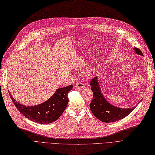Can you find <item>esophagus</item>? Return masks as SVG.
I'll use <instances>...</instances> for the list:
<instances>
[{"instance_id":"esophagus-1","label":"esophagus","mask_w":155,"mask_h":155,"mask_svg":"<svg viewBox=\"0 0 155 155\" xmlns=\"http://www.w3.org/2000/svg\"><path fill=\"white\" fill-rule=\"evenodd\" d=\"M85 85H84V83H83L81 82H79L76 85V88H77L78 89H79V90H82V89L85 88Z\"/></svg>"}]
</instances>
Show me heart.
<instances>
[{
	"label": "heart",
	"instance_id": "obj_1",
	"mask_svg": "<svg viewBox=\"0 0 155 155\" xmlns=\"http://www.w3.org/2000/svg\"><path fill=\"white\" fill-rule=\"evenodd\" d=\"M94 74V72L93 71H89L88 73V75L89 76H92V75Z\"/></svg>",
	"mask_w": 155,
	"mask_h": 155
}]
</instances>
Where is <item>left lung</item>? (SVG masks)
I'll use <instances>...</instances> for the list:
<instances>
[{"mask_svg":"<svg viewBox=\"0 0 155 155\" xmlns=\"http://www.w3.org/2000/svg\"><path fill=\"white\" fill-rule=\"evenodd\" d=\"M133 49L136 54L143 56L142 51L140 49L136 47ZM90 85H91V90L94 95L90 105V109L94 116L103 122H114L123 119L127 116L137 107V105H135L132 108L124 109L117 107L110 104L103 95L98 82L97 76L92 79Z\"/></svg>","mask_w":155,"mask_h":155,"instance_id":"obj_1","label":"left lung"}]
</instances>
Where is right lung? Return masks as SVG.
I'll use <instances>...</instances> for the list:
<instances>
[{
	"label": "right lung",
	"mask_w": 155,
	"mask_h": 155,
	"mask_svg": "<svg viewBox=\"0 0 155 155\" xmlns=\"http://www.w3.org/2000/svg\"><path fill=\"white\" fill-rule=\"evenodd\" d=\"M72 85L58 88L48 100L34 106L23 105L13 99L9 92L14 105L21 113L28 120L39 124H48L61 116L68 104V93Z\"/></svg>",
	"instance_id": "obj_1"
}]
</instances>
